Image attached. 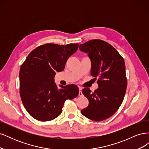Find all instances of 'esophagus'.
I'll return each mask as SVG.
<instances>
[{"mask_svg": "<svg viewBox=\"0 0 149 149\" xmlns=\"http://www.w3.org/2000/svg\"><path fill=\"white\" fill-rule=\"evenodd\" d=\"M81 88H79V96H83V93H82V91H81Z\"/></svg>", "mask_w": 149, "mask_h": 149, "instance_id": "obj_1", "label": "esophagus"}]
</instances>
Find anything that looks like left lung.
Instances as JSON below:
<instances>
[{
	"label": "left lung",
	"instance_id": "obj_1",
	"mask_svg": "<svg viewBox=\"0 0 149 149\" xmlns=\"http://www.w3.org/2000/svg\"><path fill=\"white\" fill-rule=\"evenodd\" d=\"M79 49L91 60V76L99 78V88L94 93L89 88L82 90L89 105L81 112L91 120H105L118 111L124 100L127 83L124 60L113 47L101 40L80 44Z\"/></svg>",
	"mask_w": 149,
	"mask_h": 149
}]
</instances>
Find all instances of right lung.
Listing matches in <instances>:
<instances>
[{
  "instance_id": "add662e5",
  "label": "right lung",
  "mask_w": 149,
  "mask_h": 149,
  "mask_svg": "<svg viewBox=\"0 0 149 149\" xmlns=\"http://www.w3.org/2000/svg\"><path fill=\"white\" fill-rule=\"evenodd\" d=\"M78 45L47 43L31 52L22 65L19 73L21 100L35 119H55L62 112L65 101L78 95L76 85H59L58 88L54 79L56 72L64 70L66 61L77 51Z\"/></svg>"
}]
</instances>
